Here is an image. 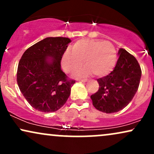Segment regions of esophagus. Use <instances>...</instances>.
<instances>
[{
	"mask_svg": "<svg viewBox=\"0 0 154 154\" xmlns=\"http://www.w3.org/2000/svg\"><path fill=\"white\" fill-rule=\"evenodd\" d=\"M77 81H79V82H86L88 81V79H77Z\"/></svg>",
	"mask_w": 154,
	"mask_h": 154,
	"instance_id": "34e87169",
	"label": "esophagus"
}]
</instances>
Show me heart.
<instances>
[{
    "label": "heart",
    "mask_w": 154,
    "mask_h": 154,
    "mask_svg": "<svg viewBox=\"0 0 154 154\" xmlns=\"http://www.w3.org/2000/svg\"><path fill=\"white\" fill-rule=\"evenodd\" d=\"M67 50L61 58V65L67 73H72L82 65L86 67L75 74L85 77L93 74L96 77L109 75L115 66L117 55L114 45L109 41L97 39H81Z\"/></svg>",
    "instance_id": "obj_1"
}]
</instances>
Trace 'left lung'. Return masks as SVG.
I'll use <instances>...</instances> for the list:
<instances>
[{
    "instance_id": "1",
    "label": "left lung",
    "mask_w": 154,
    "mask_h": 154,
    "mask_svg": "<svg viewBox=\"0 0 154 154\" xmlns=\"http://www.w3.org/2000/svg\"><path fill=\"white\" fill-rule=\"evenodd\" d=\"M118 54L114 70L97 79L99 89L91 96L95 109L106 114L117 112L128 105L137 91L142 74L132 55L123 48Z\"/></svg>"
}]
</instances>
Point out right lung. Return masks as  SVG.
I'll return each mask as SVG.
<instances>
[{
  "label": "right lung",
  "mask_w": 154,
  "mask_h": 154,
  "mask_svg": "<svg viewBox=\"0 0 154 154\" xmlns=\"http://www.w3.org/2000/svg\"><path fill=\"white\" fill-rule=\"evenodd\" d=\"M71 40L46 38L26 49L19 62L17 80L27 102L42 112H54L64 105L75 80L67 78L61 61Z\"/></svg>",
  "instance_id": "1"
}]
</instances>
